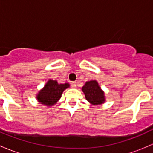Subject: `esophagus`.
I'll return each instance as SVG.
<instances>
[{"label": "esophagus", "mask_w": 153, "mask_h": 153, "mask_svg": "<svg viewBox=\"0 0 153 153\" xmlns=\"http://www.w3.org/2000/svg\"><path fill=\"white\" fill-rule=\"evenodd\" d=\"M71 85H72V86L73 88H76V86H77V85H76V82H75V81H73V82H72L71 83Z\"/></svg>", "instance_id": "1"}]
</instances>
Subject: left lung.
Returning a JSON list of instances; mask_svg holds the SVG:
<instances>
[{"label":"left lung","instance_id":"obj_1","mask_svg":"<svg viewBox=\"0 0 153 153\" xmlns=\"http://www.w3.org/2000/svg\"><path fill=\"white\" fill-rule=\"evenodd\" d=\"M81 89L85 95L86 99L92 105L98 106L105 103L104 92L95 80L86 81Z\"/></svg>","mask_w":153,"mask_h":153}]
</instances>
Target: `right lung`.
I'll use <instances>...</instances> for the list:
<instances>
[{"instance_id":"1","label":"right lung","mask_w":153,"mask_h":153,"mask_svg":"<svg viewBox=\"0 0 153 153\" xmlns=\"http://www.w3.org/2000/svg\"><path fill=\"white\" fill-rule=\"evenodd\" d=\"M69 84H59L56 80L49 79L44 87L38 91L36 98L38 103L46 106H52L61 98L63 92L69 87Z\"/></svg>"}]
</instances>
